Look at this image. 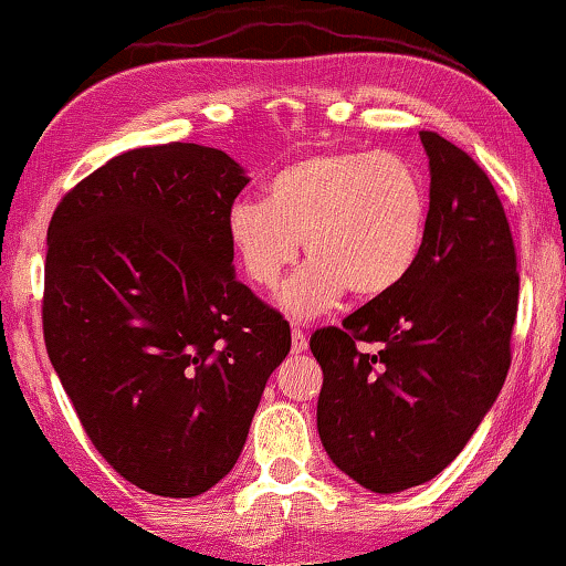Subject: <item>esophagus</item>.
Here are the masks:
<instances>
[{"instance_id": "esophagus-1", "label": "esophagus", "mask_w": 566, "mask_h": 566, "mask_svg": "<svg viewBox=\"0 0 566 566\" xmlns=\"http://www.w3.org/2000/svg\"><path fill=\"white\" fill-rule=\"evenodd\" d=\"M307 348V335L300 325L292 327V353H302Z\"/></svg>"}]
</instances>
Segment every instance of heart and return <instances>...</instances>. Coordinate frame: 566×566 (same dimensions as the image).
<instances>
[{"label":"heart","instance_id":"b5f03b06","mask_svg":"<svg viewBox=\"0 0 566 566\" xmlns=\"http://www.w3.org/2000/svg\"><path fill=\"white\" fill-rule=\"evenodd\" d=\"M427 182L396 151L333 149L294 159L229 213V241L251 284L274 290L312 259L282 294L292 315L331 310L348 290L358 300L394 292L424 251Z\"/></svg>","mask_w":566,"mask_h":566}]
</instances>
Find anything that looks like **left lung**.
Returning a JSON list of instances; mask_svg holds the SVG:
<instances>
[{
    "label": "left lung",
    "mask_w": 566,
    "mask_h": 566,
    "mask_svg": "<svg viewBox=\"0 0 566 566\" xmlns=\"http://www.w3.org/2000/svg\"><path fill=\"white\" fill-rule=\"evenodd\" d=\"M419 139L432 182L417 266L310 337L319 440L374 493L427 483L458 458L503 389L518 312L516 243L491 177L440 134Z\"/></svg>",
    "instance_id": "1"
}]
</instances>
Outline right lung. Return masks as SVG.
I'll return each instance as SVG.
<instances>
[{"instance_id": "1", "label": "right lung", "mask_w": 566, "mask_h": 566, "mask_svg": "<svg viewBox=\"0 0 566 566\" xmlns=\"http://www.w3.org/2000/svg\"><path fill=\"white\" fill-rule=\"evenodd\" d=\"M247 182L221 149L139 147L83 177L48 226L50 364L101 458L165 499L229 475L292 345L231 266Z\"/></svg>"}]
</instances>
